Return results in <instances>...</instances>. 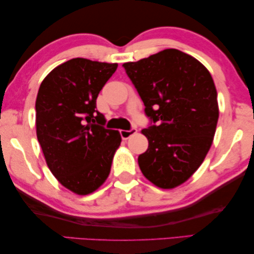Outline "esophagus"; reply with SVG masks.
<instances>
[{"instance_id": "esophagus-1", "label": "esophagus", "mask_w": 254, "mask_h": 254, "mask_svg": "<svg viewBox=\"0 0 254 254\" xmlns=\"http://www.w3.org/2000/svg\"><path fill=\"white\" fill-rule=\"evenodd\" d=\"M136 132H137V129L134 127V128H130L129 130H120V135H122L123 139H128L130 136L135 135Z\"/></svg>"}]
</instances>
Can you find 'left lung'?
<instances>
[{
	"label": "left lung",
	"instance_id": "obj_1",
	"mask_svg": "<svg viewBox=\"0 0 254 254\" xmlns=\"http://www.w3.org/2000/svg\"><path fill=\"white\" fill-rule=\"evenodd\" d=\"M123 67L151 122L142 130L148 148L138 156L139 168L160 188L180 186L213 143L219 115L213 77L196 58L173 48Z\"/></svg>",
	"mask_w": 254,
	"mask_h": 254
}]
</instances>
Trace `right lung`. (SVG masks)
<instances>
[{
	"label": "right lung",
	"instance_id": "add662e5",
	"mask_svg": "<svg viewBox=\"0 0 254 254\" xmlns=\"http://www.w3.org/2000/svg\"><path fill=\"white\" fill-rule=\"evenodd\" d=\"M118 64L73 58L41 82L36 100L37 138L52 173L77 194L97 190L110 173L122 137L105 128L97 98Z\"/></svg>",
	"mask_w": 254,
	"mask_h": 254
}]
</instances>
